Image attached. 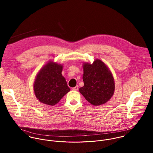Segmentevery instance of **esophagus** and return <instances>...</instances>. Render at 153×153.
<instances>
[{
	"instance_id": "esophagus-1",
	"label": "esophagus",
	"mask_w": 153,
	"mask_h": 153,
	"mask_svg": "<svg viewBox=\"0 0 153 153\" xmlns=\"http://www.w3.org/2000/svg\"><path fill=\"white\" fill-rule=\"evenodd\" d=\"M72 89H73L74 91H77V90L78 89V85H76V86H75V87L72 88Z\"/></svg>"
}]
</instances>
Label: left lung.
<instances>
[{
  "label": "left lung",
  "instance_id": "1",
  "mask_svg": "<svg viewBox=\"0 0 153 153\" xmlns=\"http://www.w3.org/2000/svg\"><path fill=\"white\" fill-rule=\"evenodd\" d=\"M84 85L80 88V93L94 106L108 102L115 91V82L109 68L101 60L95 59L92 64L82 65Z\"/></svg>",
  "mask_w": 153,
  "mask_h": 153
}]
</instances>
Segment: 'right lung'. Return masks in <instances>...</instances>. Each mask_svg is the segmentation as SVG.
<instances>
[{"label":"right lung","mask_w":153,"mask_h":153,"mask_svg":"<svg viewBox=\"0 0 153 153\" xmlns=\"http://www.w3.org/2000/svg\"><path fill=\"white\" fill-rule=\"evenodd\" d=\"M62 69L63 65L49 61L38 72L33 90L36 98L41 103L53 106L70 91L61 74Z\"/></svg>","instance_id":"obj_1"}]
</instances>
